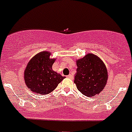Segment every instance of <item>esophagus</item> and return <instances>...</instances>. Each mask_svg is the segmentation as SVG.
Segmentation results:
<instances>
[{"instance_id":"34e87169","label":"esophagus","mask_w":132,"mask_h":132,"mask_svg":"<svg viewBox=\"0 0 132 132\" xmlns=\"http://www.w3.org/2000/svg\"><path fill=\"white\" fill-rule=\"evenodd\" d=\"M67 78H68L71 79V80H73V75H71V74L68 75V76H67Z\"/></svg>"}]
</instances>
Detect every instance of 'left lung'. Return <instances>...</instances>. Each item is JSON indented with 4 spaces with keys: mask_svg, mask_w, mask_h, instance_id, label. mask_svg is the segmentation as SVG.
Masks as SVG:
<instances>
[{
    "mask_svg": "<svg viewBox=\"0 0 132 132\" xmlns=\"http://www.w3.org/2000/svg\"><path fill=\"white\" fill-rule=\"evenodd\" d=\"M74 83L84 95L91 97L103 90L108 80V71L103 61L93 54L76 61Z\"/></svg>",
    "mask_w": 132,
    "mask_h": 132,
    "instance_id": "left-lung-1",
    "label": "left lung"
}]
</instances>
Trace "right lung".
Wrapping results in <instances>:
<instances>
[{
  "label": "right lung",
  "mask_w": 132,
  "mask_h": 132,
  "mask_svg": "<svg viewBox=\"0 0 132 132\" xmlns=\"http://www.w3.org/2000/svg\"><path fill=\"white\" fill-rule=\"evenodd\" d=\"M50 52H41L30 60L24 70L26 85L35 93L47 95L53 91L65 78L52 70L55 59H50Z\"/></svg>",
  "instance_id": "right-lung-1"
}]
</instances>
